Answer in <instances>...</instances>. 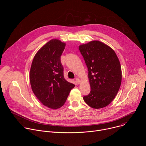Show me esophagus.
I'll use <instances>...</instances> for the list:
<instances>
[{
	"label": "esophagus",
	"mask_w": 146,
	"mask_h": 146,
	"mask_svg": "<svg viewBox=\"0 0 146 146\" xmlns=\"http://www.w3.org/2000/svg\"><path fill=\"white\" fill-rule=\"evenodd\" d=\"M76 83H77V84H79L80 83V82H81V80H80V79L79 78H76Z\"/></svg>",
	"instance_id": "34e87169"
}]
</instances>
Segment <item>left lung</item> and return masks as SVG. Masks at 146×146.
I'll use <instances>...</instances> for the list:
<instances>
[{"mask_svg":"<svg viewBox=\"0 0 146 146\" xmlns=\"http://www.w3.org/2000/svg\"><path fill=\"white\" fill-rule=\"evenodd\" d=\"M78 48L88 68L91 87L90 93L83 99L92 108H105L115 98L121 86L119 59L111 47L98 40L80 45Z\"/></svg>","mask_w":146,"mask_h":146,"instance_id":"8db88e82","label":"left lung"}]
</instances>
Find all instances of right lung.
<instances>
[{
  "label": "right lung",
  "instance_id": "obj_1",
  "mask_svg": "<svg viewBox=\"0 0 146 146\" xmlns=\"http://www.w3.org/2000/svg\"><path fill=\"white\" fill-rule=\"evenodd\" d=\"M66 44L52 39L36 54L30 70L32 90L45 106L57 109L63 106L74 85L64 76L60 56Z\"/></svg>",
  "mask_w": 146,
  "mask_h": 146
}]
</instances>
